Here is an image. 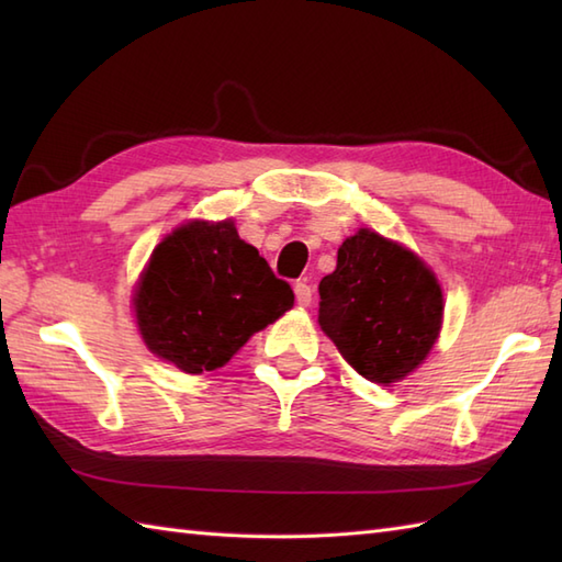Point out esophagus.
<instances>
[{"label": "esophagus", "mask_w": 562, "mask_h": 562, "mask_svg": "<svg viewBox=\"0 0 562 562\" xmlns=\"http://www.w3.org/2000/svg\"><path fill=\"white\" fill-rule=\"evenodd\" d=\"M312 288H308V284L306 282H296L294 284V296H296V304H300V306H308V304H312Z\"/></svg>", "instance_id": "obj_1"}]
</instances>
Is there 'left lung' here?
I'll list each match as a JSON object with an SVG mask.
<instances>
[{
	"label": "left lung",
	"instance_id": "1",
	"mask_svg": "<svg viewBox=\"0 0 562 562\" xmlns=\"http://www.w3.org/2000/svg\"><path fill=\"white\" fill-rule=\"evenodd\" d=\"M318 294L321 328L374 384L405 379L437 342L445 300L435 272L372 229L345 238Z\"/></svg>",
	"mask_w": 562,
	"mask_h": 562
}]
</instances>
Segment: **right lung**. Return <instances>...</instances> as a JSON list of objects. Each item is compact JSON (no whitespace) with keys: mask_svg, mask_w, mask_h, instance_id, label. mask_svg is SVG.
I'll use <instances>...</instances> for the list:
<instances>
[{"mask_svg":"<svg viewBox=\"0 0 562 562\" xmlns=\"http://www.w3.org/2000/svg\"><path fill=\"white\" fill-rule=\"evenodd\" d=\"M133 302L147 348L186 374H202L292 308L294 292L238 238L232 220H193L154 248Z\"/></svg>","mask_w":562,"mask_h":562,"instance_id":"right-lung-1","label":"right lung"}]
</instances>
